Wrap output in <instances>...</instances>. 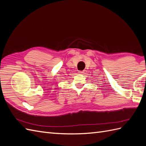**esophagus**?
I'll use <instances>...</instances> for the list:
<instances>
[{"instance_id": "34e87169", "label": "esophagus", "mask_w": 146, "mask_h": 146, "mask_svg": "<svg viewBox=\"0 0 146 146\" xmlns=\"http://www.w3.org/2000/svg\"><path fill=\"white\" fill-rule=\"evenodd\" d=\"M79 74H84V71H79Z\"/></svg>"}]
</instances>
